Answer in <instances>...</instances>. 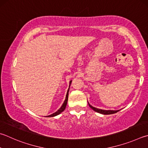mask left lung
Returning <instances> with one entry per match:
<instances>
[{
  "instance_id": "obj_1",
  "label": "left lung",
  "mask_w": 148,
  "mask_h": 148,
  "mask_svg": "<svg viewBox=\"0 0 148 148\" xmlns=\"http://www.w3.org/2000/svg\"><path fill=\"white\" fill-rule=\"evenodd\" d=\"M88 106H90V107L92 109H93L94 111L99 112V113L102 114H114L116 113V112H119L120 110H116V111H114V110H103V109H98V108H96V107H93L90 105V103H88Z\"/></svg>"
}]
</instances>
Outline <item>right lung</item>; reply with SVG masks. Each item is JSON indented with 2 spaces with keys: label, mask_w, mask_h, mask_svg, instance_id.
<instances>
[{
  "label": "right lung",
  "mask_w": 148,
  "mask_h": 148,
  "mask_svg": "<svg viewBox=\"0 0 148 148\" xmlns=\"http://www.w3.org/2000/svg\"><path fill=\"white\" fill-rule=\"evenodd\" d=\"M71 83H72V80H71V81H70V83H69V87L68 90H67V92H66V97H65V101H64V102H63V103L62 106H61V107H60V108L57 111L55 112L54 113H53V114H50V115H48V116H47L46 117H53V116H57V115L61 114V112H62L64 111V110L65 109L66 106V104H67V101H68L69 88H70V86H71Z\"/></svg>",
  "instance_id": "obj_1"
}]
</instances>
